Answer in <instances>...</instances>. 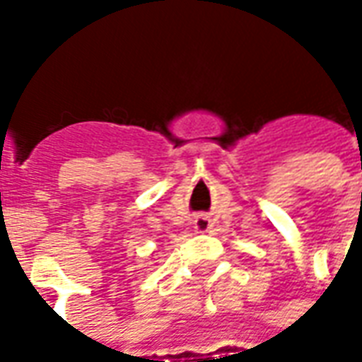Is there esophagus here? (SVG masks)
<instances>
[{"instance_id": "34e87169", "label": "esophagus", "mask_w": 362, "mask_h": 362, "mask_svg": "<svg viewBox=\"0 0 362 362\" xmlns=\"http://www.w3.org/2000/svg\"><path fill=\"white\" fill-rule=\"evenodd\" d=\"M196 228L197 230H199V233H205V230H209V228H211V221L209 219H199V221H196Z\"/></svg>"}]
</instances>
